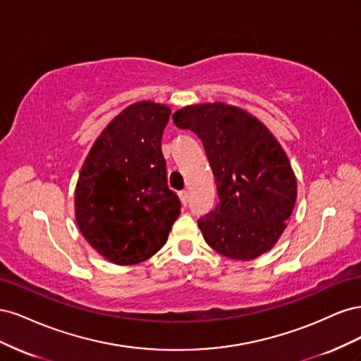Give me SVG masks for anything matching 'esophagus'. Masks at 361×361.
I'll use <instances>...</instances> for the list:
<instances>
[{
    "instance_id": "34e87169",
    "label": "esophagus",
    "mask_w": 361,
    "mask_h": 361,
    "mask_svg": "<svg viewBox=\"0 0 361 361\" xmlns=\"http://www.w3.org/2000/svg\"><path fill=\"white\" fill-rule=\"evenodd\" d=\"M179 197H180L182 204L187 206V203H188V191H180L179 192Z\"/></svg>"
}]
</instances>
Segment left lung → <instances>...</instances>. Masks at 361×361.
<instances>
[{
  "instance_id": "obj_1",
  "label": "left lung",
  "mask_w": 361,
  "mask_h": 361,
  "mask_svg": "<svg viewBox=\"0 0 361 361\" xmlns=\"http://www.w3.org/2000/svg\"><path fill=\"white\" fill-rule=\"evenodd\" d=\"M174 125L202 140L216 183V207L202 216L206 244L235 260H251L276 245L297 202V178L277 138L239 106H183Z\"/></svg>"
}]
</instances>
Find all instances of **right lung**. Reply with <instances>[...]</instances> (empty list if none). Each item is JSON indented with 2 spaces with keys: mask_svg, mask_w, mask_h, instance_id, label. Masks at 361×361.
Instances as JSON below:
<instances>
[{
  "mask_svg": "<svg viewBox=\"0 0 361 361\" xmlns=\"http://www.w3.org/2000/svg\"><path fill=\"white\" fill-rule=\"evenodd\" d=\"M171 110L140 101L96 138L75 188V218L85 241L116 265H135L167 243L180 214L167 187L161 138Z\"/></svg>",
  "mask_w": 361,
  "mask_h": 361,
  "instance_id": "add662e5",
  "label": "right lung"
}]
</instances>
